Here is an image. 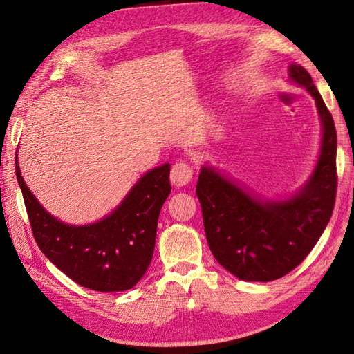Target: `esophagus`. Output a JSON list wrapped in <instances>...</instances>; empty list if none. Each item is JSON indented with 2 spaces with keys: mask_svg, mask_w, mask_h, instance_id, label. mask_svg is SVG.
<instances>
[{
  "mask_svg": "<svg viewBox=\"0 0 354 354\" xmlns=\"http://www.w3.org/2000/svg\"><path fill=\"white\" fill-rule=\"evenodd\" d=\"M192 176H194V171L189 165L185 162H178L171 169V176H169L171 185L176 187H183L191 182Z\"/></svg>",
  "mask_w": 354,
  "mask_h": 354,
  "instance_id": "34e87169",
  "label": "esophagus"
}]
</instances>
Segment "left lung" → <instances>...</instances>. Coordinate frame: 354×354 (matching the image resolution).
Listing matches in <instances>:
<instances>
[{
  "mask_svg": "<svg viewBox=\"0 0 354 354\" xmlns=\"http://www.w3.org/2000/svg\"><path fill=\"white\" fill-rule=\"evenodd\" d=\"M289 80L315 100L321 121L318 160L310 177L283 200H266L210 165H203L197 197L212 254L241 280L271 281L286 276L315 247L330 221L336 197V130L333 118L308 71L288 68Z\"/></svg>",
  "mask_w": 354,
  "mask_h": 354,
  "instance_id": "1",
  "label": "left lung"
}]
</instances>
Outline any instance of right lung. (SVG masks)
<instances>
[{"instance_id":"obj_1","label":"right lung","mask_w":354,"mask_h":354,"mask_svg":"<svg viewBox=\"0 0 354 354\" xmlns=\"http://www.w3.org/2000/svg\"><path fill=\"white\" fill-rule=\"evenodd\" d=\"M15 163L33 236L62 272L100 292L131 289L144 277L160 209L171 192L169 163L145 172L111 214L84 225L62 223L48 214L24 182L18 156Z\"/></svg>"}]
</instances>
